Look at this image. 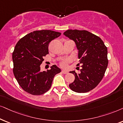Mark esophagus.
<instances>
[{"label": "esophagus", "mask_w": 123, "mask_h": 123, "mask_svg": "<svg viewBox=\"0 0 123 123\" xmlns=\"http://www.w3.org/2000/svg\"><path fill=\"white\" fill-rule=\"evenodd\" d=\"M62 73L63 74H68V72L66 71V70H62Z\"/></svg>", "instance_id": "obj_1"}]
</instances>
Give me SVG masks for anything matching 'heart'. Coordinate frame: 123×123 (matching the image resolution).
<instances>
[{
    "label": "heart",
    "instance_id": "heart-1",
    "mask_svg": "<svg viewBox=\"0 0 123 123\" xmlns=\"http://www.w3.org/2000/svg\"><path fill=\"white\" fill-rule=\"evenodd\" d=\"M68 61H63V62H62L61 63V66L62 67H63V68H65V67H66L67 66V63H68Z\"/></svg>",
    "mask_w": 123,
    "mask_h": 123
}]
</instances>
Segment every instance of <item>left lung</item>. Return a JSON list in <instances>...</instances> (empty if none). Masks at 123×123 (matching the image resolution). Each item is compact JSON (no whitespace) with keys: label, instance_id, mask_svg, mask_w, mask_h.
<instances>
[{"label":"left lung","instance_id":"obj_1","mask_svg":"<svg viewBox=\"0 0 123 123\" xmlns=\"http://www.w3.org/2000/svg\"><path fill=\"white\" fill-rule=\"evenodd\" d=\"M76 44L80 73L70 71L75 80L69 86L77 93L88 92L102 79L108 65L107 48L100 37L86 30H68L63 33Z\"/></svg>","mask_w":123,"mask_h":123}]
</instances>
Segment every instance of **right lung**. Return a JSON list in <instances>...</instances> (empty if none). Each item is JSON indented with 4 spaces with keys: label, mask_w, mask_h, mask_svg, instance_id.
I'll use <instances>...</instances> for the list:
<instances>
[{
    "label": "right lung",
    "mask_w": 123,
    "mask_h": 123,
    "mask_svg": "<svg viewBox=\"0 0 123 123\" xmlns=\"http://www.w3.org/2000/svg\"><path fill=\"white\" fill-rule=\"evenodd\" d=\"M61 33L52 30L34 31L21 38L12 53L13 74L21 87L32 95L44 94L50 89L54 77L61 69L56 65L46 71H40L49 43Z\"/></svg>",
    "instance_id": "obj_1"
}]
</instances>
